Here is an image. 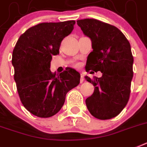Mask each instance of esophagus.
Returning <instances> with one entry per match:
<instances>
[{
  "label": "esophagus",
  "instance_id": "esophagus-1",
  "mask_svg": "<svg viewBox=\"0 0 147 147\" xmlns=\"http://www.w3.org/2000/svg\"><path fill=\"white\" fill-rule=\"evenodd\" d=\"M84 82V75L81 74V76H80V83Z\"/></svg>",
  "mask_w": 147,
  "mask_h": 147
}]
</instances>
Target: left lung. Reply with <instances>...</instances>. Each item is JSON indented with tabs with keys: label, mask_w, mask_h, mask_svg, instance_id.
I'll list each match as a JSON object with an SVG mask.
<instances>
[{
	"label": "left lung",
	"mask_w": 147,
	"mask_h": 147,
	"mask_svg": "<svg viewBox=\"0 0 147 147\" xmlns=\"http://www.w3.org/2000/svg\"><path fill=\"white\" fill-rule=\"evenodd\" d=\"M76 22L92 44L86 71L102 73L100 78L85 76L94 87V93L86 100L87 108L98 119H110L119 114L130 96L134 62L130 43L113 25L94 19Z\"/></svg>",
	"instance_id": "8db88e82"
}]
</instances>
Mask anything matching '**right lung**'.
<instances>
[{
	"label": "right lung",
	"instance_id": "add662e5",
	"mask_svg": "<svg viewBox=\"0 0 147 147\" xmlns=\"http://www.w3.org/2000/svg\"><path fill=\"white\" fill-rule=\"evenodd\" d=\"M75 21L43 22L19 37L13 51L14 80L23 106L40 118L54 116L65 104L66 94L77 86L76 70L56 75L50 71L53 55L59 54L61 41L72 32Z\"/></svg>",
	"mask_w": 147,
	"mask_h": 147
}]
</instances>
